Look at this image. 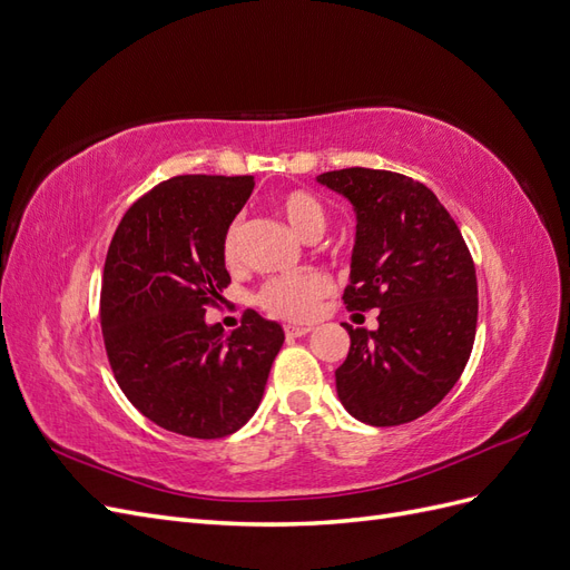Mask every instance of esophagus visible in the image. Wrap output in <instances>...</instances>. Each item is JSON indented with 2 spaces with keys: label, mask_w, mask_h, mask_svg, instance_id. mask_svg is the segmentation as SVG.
Masks as SVG:
<instances>
[{
  "label": "esophagus",
  "mask_w": 570,
  "mask_h": 570,
  "mask_svg": "<svg viewBox=\"0 0 570 570\" xmlns=\"http://www.w3.org/2000/svg\"><path fill=\"white\" fill-rule=\"evenodd\" d=\"M306 333H312V325H285L287 337H302Z\"/></svg>",
  "instance_id": "obj_1"
}]
</instances>
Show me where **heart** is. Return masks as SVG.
Masks as SVG:
<instances>
[{
	"instance_id": "heart-1",
	"label": "heart",
	"mask_w": 570,
	"mask_h": 570,
	"mask_svg": "<svg viewBox=\"0 0 570 570\" xmlns=\"http://www.w3.org/2000/svg\"><path fill=\"white\" fill-rule=\"evenodd\" d=\"M278 209L289 223V228L304 239L321 237L327 226L325 206L306 189H292V193L281 195ZM239 254H243V223L233 220L223 235V258L228 266H237ZM331 278L321 271L275 275L256 292V304L273 316L304 321L318 312L321 299L331 295Z\"/></svg>"
}]
</instances>
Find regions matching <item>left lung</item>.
I'll use <instances>...</instances> for the list:
<instances>
[{"instance_id":"obj_1","label":"left lung","mask_w":570,"mask_h":570,"mask_svg":"<svg viewBox=\"0 0 570 570\" xmlns=\"http://www.w3.org/2000/svg\"><path fill=\"white\" fill-rule=\"evenodd\" d=\"M356 214L350 312L381 308L377 331L347 327L335 371L342 406L368 425H402L438 406L475 340L478 281L469 247L423 183L392 170L342 168L316 178Z\"/></svg>"}]
</instances>
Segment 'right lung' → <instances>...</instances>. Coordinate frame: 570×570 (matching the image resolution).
<instances>
[{
	"label": "right lung",
	"mask_w": 570,
	"mask_h": 570,
	"mask_svg": "<svg viewBox=\"0 0 570 570\" xmlns=\"http://www.w3.org/2000/svg\"><path fill=\"white\" fill-rule=\"evenodd\" d=\"M252 176H176L120 218L101 278V335L116 381L151 423L197 440L226 438L262 402L285 333L252 308L230 335L206 323L230 275L223 235Z\"/></svg>",
	"instance_id": "obj_1"
}]
</instances>
